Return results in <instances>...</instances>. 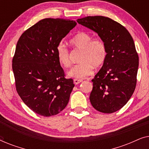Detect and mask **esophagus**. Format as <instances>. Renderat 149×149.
Instances as JSON below:
<instances>
[{
  "mask_svg": "<svg viewBox=\"0 0 149 149\" xmlns=\"http://www.w3.org/2000/svg\"><path fill=\"white\" fill-rule=\"evenodd\" d=\"M82 80H81V79H74V83L75 85H77V84H79V83H81L82 82Z\"/></svg>",
  "mask_w": 149,
  "mask_h": 149,
  "instance_id": "esophagus-1",
  "label": "esophagus"
}]
</instances>
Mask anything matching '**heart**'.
<instances>
[{"label": "heart", "instance_id": "1", "mask_svg": "<svg viewBox=\"0 0 149 149\" xmlns=\"http://www.w3.org/2000/svg\"><path fill=\"white\" fill-rule=\"evenodd\" d=\"M74 47L81 49L79 58V64L68 72L69 77L75 79H84L93 73L95 68L102 66L107 56V49L104 42L100 38H93L91 34L81 32L70 40ZM56 54L59 62L65 68L71 66L70 52L66 45L60 42L57 45Z\"/></svg>", "mask_w": 149, "mask_h": 149}]
</instances>
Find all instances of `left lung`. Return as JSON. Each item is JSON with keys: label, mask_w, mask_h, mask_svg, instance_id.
Here are the masks:
<instances>
[{"label": "left lung", "mask_w": 149, "mask_h": 149, "mask_svg": "<svg viewBox=\"0 0 149 149\" xmlns=\"http://www.w3.org/2000/svg\"><path fill=\"white\" fill-rule=\"evenodd\" d=\"M77 22L96 32L107 49L105 62L91 80V105L101 113H115L127 104L136 88L139 58L133 38L111 18L88 16Z\"/></svg>", "instance_id": "8db88e82"}]
</instances>
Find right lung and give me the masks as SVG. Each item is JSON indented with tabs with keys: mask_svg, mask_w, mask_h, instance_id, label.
<instances>
[{
	"mask_svg": "<svg viewBox=\"0 0 149 149\" xmlns=\"http://www.w3.org/2000/svg\"><path fill=\"white\" fill-rule=\"evenodd\" d=\"M76 25L73 20L46 18L18 40L12 61L16 90L36 114L56 115L68 104L74 85L72 79L65 78L56 48Z\"/></svg>",
	"mask_w": 149,
	"mask_h": 149,
	"instance_id": "right-lung-1",
	"label": "right lung"
}]
</instances>
